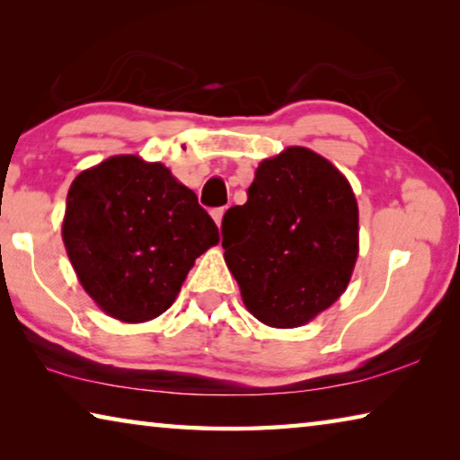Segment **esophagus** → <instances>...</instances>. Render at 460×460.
Segmentation results:
<instances>
[{"label": "esophagus", "instance_id": "1", "mask_svg": "<svg viewBox=\"0 0 460 460\" xmlns=\"http://www.w3.org/2000/svg\"><path fill=\"white\" fill-rule=\"evenodd\" d=\"M223 215H225V207H219V208H213L211 211V217L217 223V227H221V221H223Z\"/></svg>", "mask_w": 460, "mask_h": 460}]
</instances>
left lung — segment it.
<instances>
[{
	"mask_svg": "<svg viewBox=\"0 0 460 460\" xmlns=\"http://www.w3.org/2000/svg\"><path fill=\"white\" fill-rule=\"evenodd\" d=\"M225 261L260 323L294 329L347 290L359 253V208L329 160L292 146L263 160L247 202L223 217Z\"/></svg>",
	"mask_w": 460,
	"mask_h": 460,
	"instance_id": "left-lung-1",
	"label": "left lung"
}]
</instances>
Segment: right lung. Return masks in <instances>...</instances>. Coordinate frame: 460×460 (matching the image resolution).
<instances>
[{"instance_id":"1","label":"right lung","mask_w":460,"mask_h":460,"mask_svg":"<svg viewBox=\"0 0 460 460\" xmlns=\"http://www.w3.org/2000/svg\"><path fill=\"white\" fill-rule=\"evenodd\" d=\"M62 241L103 313L146 323L172 306L194 260L219 243V229L164 164L123 154L75 178Z\"/></svg>"}]
</instances>
